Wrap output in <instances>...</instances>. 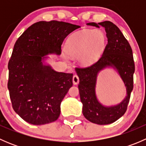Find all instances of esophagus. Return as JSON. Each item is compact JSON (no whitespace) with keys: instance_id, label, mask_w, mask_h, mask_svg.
Here are the masks:
<instances>
[{"instance_id":"esophagus-1","label":"esophagus","mask_w":146,"mask_h":146,"mask_svg":"<svg viewBox=\"0 0 146 146\" xmlns=\"http://www.w3.org/2000/svg\"><path fill=\"white\" fill-rule=\"evenodd\" d=\"M79 78L77 75H75L73 77V85H78L79 83Z\"/></svg>"}]
</instances>
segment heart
<instances>
[{"label": "heart", "instance_id": "b5f03b06", "mask_svg": "<svg viewBox=\"0 0 146 146\" xmlns=\"http://www.w3.org/2000/svg\"><path fill=\"white\" fill-rule=\"evenodd\" d=\"M105 35L101 29H84L69 36L66 43L63 57L68 60L69 56L78 57L83 66L93 64L99 58L105 44Z\"/></svg>", "mask_w": 146, "mask_h": 146}]
</instances>
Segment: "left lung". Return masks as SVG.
<instances>
[{"instance_id":"1","label":"left lung","mask_w":146,"mask_h":146,"mask_svg":"<svg viewBox=\"0 0 146 146\" xmlns=\"http://www.w3.org/2000/svg\"><path fill=\"white\" fill-rule=\"evenodd\" d=\"M88 25L105 29L107 44L97 62L86 68H76L79 77L78 89L82 103V114L88 121L96 124L107 125L121 117L127 110L133 88L135 65L131 47L122 32L110 21L88 23ZM115 69L125 83L127 96L123 101L113 106H104L98 100L95 92L98 73L106 67Z\"/></svg>"}]
</instances>
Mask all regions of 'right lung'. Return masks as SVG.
<instances>
[{"label": "right lung", "mask_w": 146, "mask_h": 146, "mask_svg": "<svg viewBox=\"0 0 146 146\" xmlns=\"http://www.w3.org/2000/svg\"><path fill=\"white\" fill-rule=\"evenodd\" d=\"M80 27L39 21L16 41L8 62V88L13 110L25 121L43 125L58 119L61 102L73 85V73L56 71L44 61L48 54L60 55L65 38Z\"/></svg>", "instance_id": "add662e5"}]
</instances>
